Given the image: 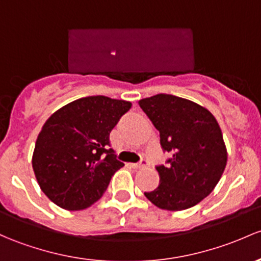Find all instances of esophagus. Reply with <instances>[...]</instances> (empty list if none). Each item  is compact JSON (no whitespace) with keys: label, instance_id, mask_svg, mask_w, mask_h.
<instances>
[{"label":"esophagus","instance_id":"esophagus-1","mask_svg":"<svg viewBox=\"0 0 261 261\" xmlns=\"http://www.w3.org/2000/svg\"><path fill=\"white\" fill-rule=\"evenodd\" d=\"M147 165H149V161L147 160H141L140 163H136V164H131V166L135 167V169H142V167H146Z\"/></svg>","mask_w":261,"mask_h":261}]
</instances>
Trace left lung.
Listing matches in <instances>:
<instances>
[{"instance_id":"obj_1","label":"left lung","mask_w":261,"mask_h":261,"mask_svg":"<svg viewBox=\"0 0 261 261\" xmlns=\"http://www.w3.org/2000/svg\"><path fill=\"white\" fill-rule=\"evenodd\" d=\"M160 133V145L171 158L158 165L160 184L145 196L164 210H185L205 199L227 161L220 126L210 111L186 98L159 94L139 101Z\"/></svg>"}]
</instances>
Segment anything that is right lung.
I'll list each match as a JSON object with an SVG mask.
<instances>
[{"instance_id":"1","label":"right lung","mask_w":261,"mask_h":261,"mask_svg":"<svg viewBox=\"0 0 261 261\" xmlns=\"http://www.w3.org/2000/svg\"><path fill=\"white\" fill-rule=\"evenodd\" d=\"M131 102L87 96L57 110L38 134L32 167L41 190L66 210L97 201L123 166L111 149L110 133Z\"/></svg>"}]
</instances>
